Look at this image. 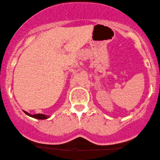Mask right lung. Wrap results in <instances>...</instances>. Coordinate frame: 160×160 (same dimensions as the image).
<instances>
[{"label":"right lung","mask_w":160,"mask_h":160,"mask_svg":"<svg viewBox=\"0 0 160 160\" xmlns=\"http://www.w3.org/2000/svg\"><path fill=\"white\" fill-rule=\"evenodd\" d=\"M24 112L26 113L27 115L30 116V117H32V118H37V119L43 120V119H47V118H49V116L43 115V114H35V115H31V114L28 113L26 111H24Z\"/></svg>","instance_id":"add662e5"}]
</instances>
